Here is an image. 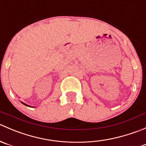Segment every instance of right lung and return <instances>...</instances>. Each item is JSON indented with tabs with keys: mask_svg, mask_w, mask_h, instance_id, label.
I'll return each mask as SVG.
<instances>
[{
	"mask_svg": "<svg viewBox=\"0 0 146 146\" xmlns=\"http://www.w3.org/2000/svg\"><path fill=\"white\" fill-rule=\"evenodd\" d=\"M23 104L25 105V106H27V104H24V103H23Z\"/></svg>",
	"mask_w": 146,
	"mask_h": 146,
	"instance_id": "right-lung-1",
	"label": "right lung"
}]
</instances>
